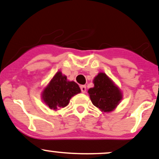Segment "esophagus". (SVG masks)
Here are the masks:
<instances>
[{"mask_svg":"<svg viewBox=\"0 0 159 159\" xmlns=\"http://www.w3.org/2000/svg\"><path fill=\"white\" fill-rule=\"evenodd\" d=\"M81 93H84L85 92H86V86H85V85H81Z\"/></svg>","mask_w":159,"mask_h":159,"instance_id":"34e87169","label":"esophagus"}]
</instances>
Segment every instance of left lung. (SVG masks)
I'll use <instances>...</instances> for the list:
<instances>
[{
  "mask_svg": "<svg viewBox=\"0 0 159 159\" xmlns=\"http://www.w3.org/2000/svg\"><path fill=\"white\" fill-rule=\"evenodd\" d=\"M93 83L94 87L88 91L93 105L105 112L115 109L121 100V93L118 87L104 73H100Z\"/></svg>",
  "mask_w": 159,
  "mask_h": 159,
  "instance_id": "obj_1",
  "label": "left lung"
}]
</instances>
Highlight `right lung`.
Returning a JSON list of instances; mask_svg holds the SVG:
<instances>
[{"label":"right lung","instance_id":"obj_1","mask_svg":"<svg viewBox=\"0 0 159 159\" xmlns=\"http://www.w3.org/2000/svg\"><path fill=\"white\" fill-rule=\"evenodd\" d=\"M81 93L75 81H68L66 77L57 72L43 93V100L52 110L65 107L72 96Z\"/></svg>","mask_w":159,"mask_h":159}]
</instances>
